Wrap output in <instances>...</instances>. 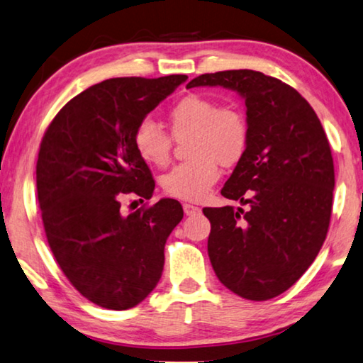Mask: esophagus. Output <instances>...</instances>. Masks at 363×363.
Instances as JSON below:
<instances>
[{
  "instance_id": "obj_1",
  "label": "esophagus",
  "mask_w": 363,
  "mask_h": 363,
  "mask_svg": "<svg viewBox=\"0 0 363 363\" xmlns=\"http://www.w3.org/2000/svg\"><path fill=\"white\" fill-rule=\"evenodd\" d=\"M182 208H184V213H186L187 216H192V215H197V213H200L199 206L191 205V203H184Z\"/></svg>"
}]
</instances>
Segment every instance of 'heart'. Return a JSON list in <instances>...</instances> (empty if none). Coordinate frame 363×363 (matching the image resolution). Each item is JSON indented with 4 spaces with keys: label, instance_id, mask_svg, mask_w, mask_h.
Instances as JSON below:
<instances>
[{
    "label": "heart",
    "instance_id": "obj_1",
    "mask_svg": "<svg viewBox=\"0 0 363 363\" xmlns=\"http://www.w3.org/2000/svg\"><path fill=\"white\" fill-rule=\"evenodd\" d=\"M171 135L187 139L191 160L172 168L163 177V191L169 197L200 202L220 179L223 166L239 163L249 147V123L242 109L220 105L210 96L191 94L177 100L168 111ZM150 119H143L134 130V148L150 166L169 163L172 139Z\"/></svg>",
    "mask_w": 363,
    "mask_h": 363
}]
</instances>
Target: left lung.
I'll return each instance as SVG.
<instances>
[{"instance_id": "left-lung-1", "label": "left lung", "mask_w": 363, "mask_h": 363, "mask_svg": "<svg viewBox=\"0 0 363 363\" xmlns=\"http://www.w3.org/2000/svg\"><path fill=\"white\" fill-rule=\"evenodd\" d=\"M221 85L245 100L249 147L221 189L247 208H203L218 279L249 301H268L296 283L326 239L335 164L308 101L291 85L239 69L202 74L187 89Z\"/></svg>"}]
</instances>
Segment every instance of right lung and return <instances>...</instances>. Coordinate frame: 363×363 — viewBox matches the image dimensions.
Returning <instances> with one entry per match:
<instances>
[{"label":"right lung","instance_id":"obj_1","mask_svg":"<svg viewBox=\"0 0 363 363\" xmlns=\"http://www.w3.org/2000/svg\"><path fill=\"white\" fill-rule=\"evenodd\" d=\"M186 80H103L69 100L40 143L37 195L48 245L71 284L99 307H135L163 273L181 203L161 199L128 216L119 210L128 194L152 199L155 181L135 152L134 130Z\"/></svg>","mask_w":363,"mask_h":363}]
</instances>
